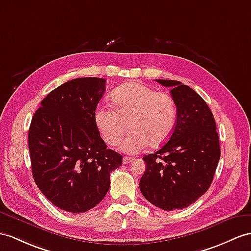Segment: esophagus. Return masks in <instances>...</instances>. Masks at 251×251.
<instances>
[{"label": "esophagus", "mask_w": 251, "mask_h": 251, "mask_svg": "<svg viewBox=\"0 0 251 251\" xmlns=\"http://www.w3.org/2000/svg\"><path fill=\"white\" fill-rule=\"evenodd\" d=\"M133 161H134V158L133 157H129V156H125L124 158H122V163H124V164H129V163H131Z\"/></svg>", "instance_id": "34e87169"}]
</instances>
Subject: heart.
<instances>
[{
    "mask_svg": "<svg viewBox=\"0 0 251 251\" xmlns=\"http://www.w3.org/2000/svg\"><path fill=\"white\" fill-rule=\"evenodd\" d=\"M112 107L99 106L94 119L104 142L120 143L127 127L131 132L121 144L126 153L135 154L149 145L158 148L172 136L176 122L173 97L140 83H127L111 95Z\"/></svg>",
    "mask_w": 251,
    "mask_h": 251,
    "instance_id": "heart-1",
    "label": "heart"
}]
</instances>
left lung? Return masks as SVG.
<instances>
[{"mask_svg":"<svg viewBox=\"0 0 251 251\" xmlns=\"http://www.w3.org/2000/svg\"><path fill=\"white\" fill-rule=\"evenodd\" d=\"M156 81L172 88L176 122L168 142L143 157L147 168L139 188L162 210L184 209L212 183L221 157L216 124L210 107L194 89L173 79Z\"/></svg>","mask_w":251,"mask_h":251,"instance_id":"1","label":"left lung"}]
</instances>
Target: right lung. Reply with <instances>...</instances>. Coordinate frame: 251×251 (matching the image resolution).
<instances>
[{"label":"right lung","mask_w":251,"mask_h":251,"mask_svg":"<svg viewBox=\"0 0 251 251\" xmlns=\"http://www.w3.org/2000/svg\"><path fill=\"white\" fill-rule=\"evenodd\" d=\"M105 79L75 78L52 90L34 114L28 149L35 183L48 200L84 213L104 198L122 155L107 149L94 115Z\"/></svg>","instance_id":"add662e5"}]
</instances>
